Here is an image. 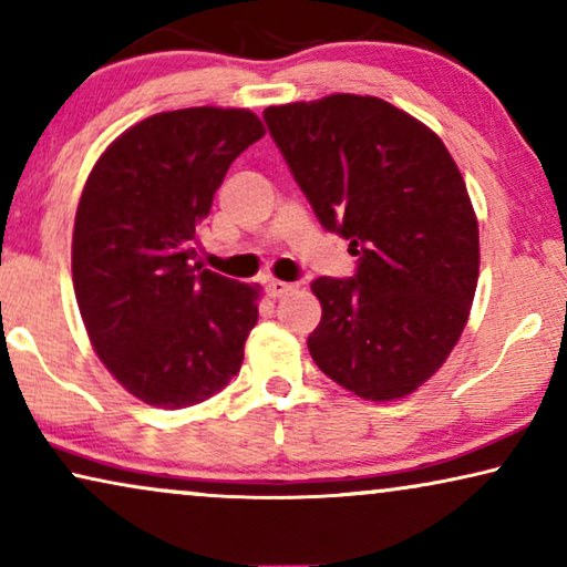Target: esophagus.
Here are the masks:
<instances>
[{"instance_id": "obj_1", "label": "esophagus", "mask_w": 567, "mask_h": 567, "mask_svg": "<svg viewBox=\"0 0 567 567\" xmlns=\"http://www.w3.org/2000/svg\"><path fill=\"white\" fill-rule=\"evenodd\" d=\"M293 291V284H286V281H268L266 284V293L270 299H281V297H286V293H291Z\"/></svg>"}]
</instances>
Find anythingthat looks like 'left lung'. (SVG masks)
<instances>
[{
    "mask_svg": "<svg viewBox=\"0 0 567 567\" xmlns=\"http://www.w3.org/2000/svg\"><path fill=\"white\" fill-rule=\"evenodd\" d=\"M262 118L317 219L359 255L353 278L312 281L309 353L363 400L405 398L449 359L475 299L480 235L460 167L429 126L371 95Z\"/></svg>",
    "mask_w": 567,
    "mask_h": 567,
    "instance_id": "left-lung-1",
    "label": "left lung"
}]
</instances>
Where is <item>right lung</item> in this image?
<instances>
[{"instance_id":"right-lung-1","label":"right lung","mask_w":567,"mask_h":567,"mask_svg":"<svg viewBox=\"0 0 567 567\" xmlns=\"http://www.w3.org/2000/svg\"><path fill=\"white\" fill-rule=\"evenodd\" d=\"M266 134L245 107L157 113L115 138L76 206L72 278L90 343L146 405H198L229 384L260 286L193 266L231 162Z\"/></svg>"}]
</instances>
